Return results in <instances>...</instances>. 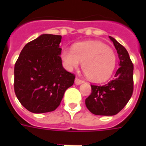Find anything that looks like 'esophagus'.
I'll list each match as a JSON object with an SVG mask.
<instances>
[{
	"mask_svg": "<svg viewBox=\"0 0 146 146\" xmlns=\"http://www.w3.org/2000/svg\"><path fill=\"white\" fill-rule=\"evenodd\" d=\"M83 83H84V81L81 80H80L79 78H76L75 79V84H76V85H80V84H81Z\"/></svg>",
	"mask_w": 146,
	"mask_h": 146,
	"instance_id": "1",
	"label": "esophagus"
}]
</instances>
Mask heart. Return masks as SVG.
<instances>
[{
  "label": "heart",
  "mask_w": 146,
  "mask_h": 146,
  "mask_svg": "<svg viewBox=\"0 0 146 146\" xmlns=\"http://www.w3.org/2000/svg\"><path fill=\"white\" fill-rule=\"evenodd\" d=\"M61 58L68 70L76 69L82 62L86 76L93 82H105L113 75L116 56L112 48L98 40L78 42L73 49L64 48Z\"/></svg>",
  "instance_id": "heart-1"
}]
</instances>
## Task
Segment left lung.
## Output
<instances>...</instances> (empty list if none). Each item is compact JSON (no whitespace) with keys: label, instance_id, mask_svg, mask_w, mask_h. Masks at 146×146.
I'll use <instances>...</instances> for the list:
<instances>
[{"label":"left lung","instance_id":"8db88e82","mask_svg":"<svg viewBox=\"0 0 146 146\" xmlns=\"http://www.w3.org/2000/svg\"><path fill=\"white\" fill-rule=\"evenodd\" d=\"M119 57L115 79L103 86L92 85V94L86 98L88 110L98 116H113L125 106L133 93L134 66L126 48L110 36Z\"/></svg>","mask_w":146,"mask_h":146}]
</instances>
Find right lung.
Here are the masks:
<instances>
[{
    "label": "right lung",
    "instance_id": "obj_1",
    "mask_svg": "<svg viewBox=\"0 0 146 146\" xmlns=\"http://www.w3.org/2000/svg\"><path fill=\"white\" fill-rule=\"evenodd\" d=\"M62 36L41 34L24 46L15 65L16 97L33 113H48L60 105L75 76L62 66Z\"/></svg>",
    "mask_w": 146,
    "mask_h": 146
}]
</instances>
